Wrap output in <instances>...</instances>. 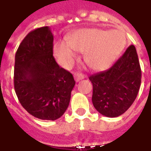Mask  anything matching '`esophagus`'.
<instances>
[{"instance_id":"34e87169","label":"esophagus","mask_w":151,"mask_h":151,"mask_svg":"<svg viewBox=\"0 0 151 151\" xmlns=\"http://www.w3.org/2000/svg\"><path fill=\"white\" fill-rule=\"evenodd\" d=\"M85 78V76L82 74V73H75L74 74V79H75V81L77 82H79L80 80H82Z\"/></svg>"}]
</instances>
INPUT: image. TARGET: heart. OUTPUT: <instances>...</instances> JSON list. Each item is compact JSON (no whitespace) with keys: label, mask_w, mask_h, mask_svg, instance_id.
<instances>
[{"label":"heart","mask_w":151,"mask_h":151,"mask_svg":"<svg viewBox=\"0 0 151 151\" xmlns=\"http://www.w3.org/2000/svg\"><path fill=\"white\" fill-rule=\"evenodd\" d=\"M125 45L126 36L121 31L112 30L108 32L101 29H83L73 35L68 44H56L54 52L64 67H69L74 62V51L84 52L86 64L93 70L100 71L111 65Z\"/></svg>","instance_id":"1"}]
</instances>
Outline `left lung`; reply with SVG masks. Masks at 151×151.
<instances>
[{"label":"left lung","instance_id":"8db88e82","mask_svg":"<svg viewBox=\"0 0 151 151\" xmlns=\"http://www.w3.org/2000/svg\"><path fill=\"white\" fill-rule=\"evenodd\" d=\"M141 77L136 48L130 45L110 69L89 78L93 86L92 103L95 109L108 117L124 113L139 91Z\"/></svg>","mask_w":151,"mask_h":151}]
</instances>
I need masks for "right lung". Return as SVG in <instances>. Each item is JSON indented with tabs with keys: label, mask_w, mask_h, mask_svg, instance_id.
Listing matches in <instances>:
<instances>
[{
	"label": "right lung",
	"mask_w": 151,
	"mask_h": 151,
	"mask_svg": "<svg viewBox=\"0 0 151 151\" xmlns=\"http://www.w3.org/2000/svg\"><path fill=\"white\" fill-rule=\"evenodd\" d=\"M49 27L31 31L15 55L14 89L22 106L40 120H55L68 108L75 85L73 75L53 57Z\"/></svg>",
	"instance_id": "obj_1"
}]
</instances>
